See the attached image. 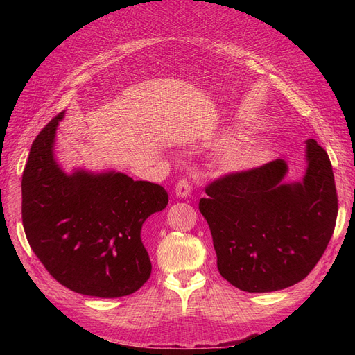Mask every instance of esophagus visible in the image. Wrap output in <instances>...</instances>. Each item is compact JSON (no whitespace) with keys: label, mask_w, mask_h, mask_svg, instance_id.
<instances>
[{"label":"esophagus","mask_w":355,"mask_h":355,"mask_svg":"<svg viewBox=\"0 0 355 355\" xmlns=\"http://www.w3.org/2000/svg\"><path fill=\"white\" fill-rule=\"evenodd\" d=\"M176 197L179 198H188L191 196V185L187 179H182L178 182V185L175 188Z\"/></svg>","instance_id":"1"}]
</instances>
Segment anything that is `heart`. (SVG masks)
Listing matches in <instances>:
<instances>
[{
  "mask_svg": "<svg viewBox=\"0 0 355 355\" xmlns=\"http://www.w3.org/2000/svg\"><path fill=\"white\" fill-rule=\"evenodd\" d=\"M270 142L259 137H237L225 144L218 155L223 171H240L261 163L268 154Z\"/></svg>",
  "mask_w": 355,
  "mask_h": 355,
  "instance_id": "heart-1",
  "label": "heart"
}]
</instances>
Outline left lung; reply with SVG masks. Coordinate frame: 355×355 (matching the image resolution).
<instances>
[{"instance_id": "1", "label": "left lung", "mask_w": 355, "mask_h": 355, "mask_svg": "<svg viewBox=\"0 0 355 355\" xmlns=\"http://www.w3.org/2000/svg\"><path fill=\"white\" fill-rule=\"evenodd\" d=\"M306 144V170L284 182V159L211 182L200 211L206 218L225 280L249 293L293 286L313 271L338 216L335 176L327 153Z\"/></svg>"}]
</instances>
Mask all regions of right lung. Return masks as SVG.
<instances>
[{"instance_id": "1", "label": "right lung", "mask_w": 355, "mask_h": 355, "mask_svg": "<svg viewBox=\"0 0 355 355\" xmlns=\"http://www.w3.org/2000/svg\"><path fill=\"white\" fill-rule=\"evenodd\" d=\"M63 116L65 111L53 118L31 146L22 176L26 239L50 275L72 292L132 295L153 270L142 227L166 209L168 196L161 185L121 171L67 173L55 158Z\"/></svg>"}]
</instances>
